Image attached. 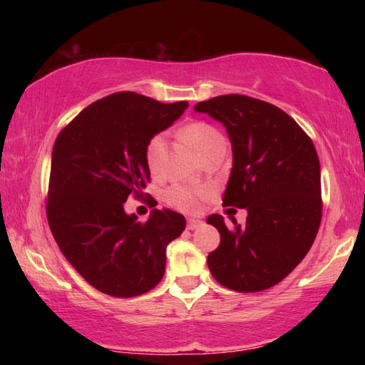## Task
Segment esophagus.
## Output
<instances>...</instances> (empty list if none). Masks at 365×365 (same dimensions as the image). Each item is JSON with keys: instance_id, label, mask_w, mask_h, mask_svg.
Segmentation results:
<instances>
[{"instance_id": "obj_1", "label": "esophagus", "mask_w": 365, "mask_h": 365, "mask_svg": "<svg viewBox=\"0 0 365 365\" xmlns=\"http://www.w3.org/2000/svg\"><path fill=\"white\" fill-rule=\"evenodd\" d=\"M200 225H202V220H200V219H188L187 220L188 230H195V228H197Z\"/></svg>"}]
</instances>
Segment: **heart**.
<instances>
[{"label": "heart", "mask_w": 365, "mask_h": 365, "mask_svg": "<svg viewBox=\"0 0 365 365\" xmlns=\"http://www.w3.org/2000/svg\"><path fill=\"white\" fill-rule=\"evenodd\" d=\"M185 138L190 141V145L200 153V156L209 148L214 146L219 141H224L222 135L215 130L212 125L205 122H195L185 127ZM165 151V138L164 135H156L146 145V164L153 174H158L163 165V156ZM211 195V188L206 185H197V187H185V185H174L165 193V201L172 207L183 212H196L200 209L201 200H205Z\"/></svg>", "instance_id": "heart-1"}]
</instances>
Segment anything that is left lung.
<instances>
[{
  "mask_svg": "<svg viewBox=\"0 0 365 365\" xmlns=\"http://www.w3.org/2000/svg\"><path fill=\"white\" fill-rule=\"evenodd\" d=\"M195 110L225 127L233 165L222 201L248 212L245 227L232 219L233 228L209 215L220 233L209 270L233 292H262L285 279L316 240L322 219L317 151L287 113L255 98L215 96Z\"/></svg>",
  "mask_w": 365,
  "mask_h": 365,
  "instance_id": "left-lung-1",
  "label": "left lung"
}]
</instances>
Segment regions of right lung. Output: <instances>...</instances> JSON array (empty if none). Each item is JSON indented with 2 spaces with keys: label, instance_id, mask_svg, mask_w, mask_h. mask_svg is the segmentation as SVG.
Returning <instances> with one entry per match:
<instances>
[{
  "label": "right lung",
  "instance_id": "obj_1",
  "mask_svg": "<svg viewBox=\"0 0 365 365\" xmlns=\"http://www.w3.org/2000/svg\"><path fill=\"white\" fill-rule=\"evenodd\" d=\"M187 108V101L164 104L120 91L85 108L56 138L49 228L72 267L101 293L132 298L163 280L165 248L187 220L164 207L153 209L141 224L123 205L150 180L148 141Z\"/></svg>",
  "mask_w": 365,
  "mask_h": 365
}]
</instances>
